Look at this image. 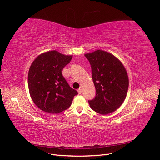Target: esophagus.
I'll return each instance as SVG.
<instances>
[{
	"mask_svg": "<svg viewBox=\"0 0 160 160\" xmlns=\"http://www.w3.org/2000/svg\"><path fill=\"white\" fill-rule=\"evenodd\" d=\"M77 91H78V93H79V94H81V93H82V89H81V88H79L78 90H77Z\"/></svg>",
	"mask_w": 160,
	"mask_h": 160,
	"instance_id": "obj_1",
	"label": "esophagus"
}]
</instances>
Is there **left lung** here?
<instances>
[{
    "label": "left lung",
    "mask_w": 160,
    "mask_h": 160,
    "mask_svg": "<svg viewBox=\"0 0 160 160\" xmlns=\"http://www.w3.org/2000/svg\"><path fill=\"white\" fill-rule=\"evenodd\" d=\"M91 67L96 89L95 98L89 101L97 113L107 115L118 109L128 93L129 79L124 66L118 58L101 50L85 55Z\"/></svg>",
    "instance_id": "1"
}]
</instances>
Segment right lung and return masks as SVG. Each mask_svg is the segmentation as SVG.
Returning <instances> with one entry per match:
<instances>
[{
  "instance_id": "1",
  "label": "right lung",
  "mask_w": 160,
  "mask_h": 160,
  "mask_svg": "<svg viewBox=\"0 0 160 160\" xmlns=\"http://www.w3.org/2000/svg\"><path fill=\"white\" fill-rule=\"evenodd\" d=\"M72 57L51 51L42 53L32 62L28 74V89L34 103L43 111L61 113L70 107L78 94L62 75Z\"/></svg>"
}]
</instances>
